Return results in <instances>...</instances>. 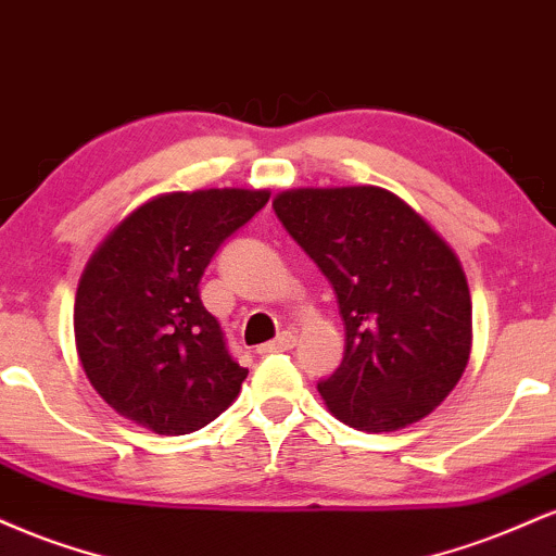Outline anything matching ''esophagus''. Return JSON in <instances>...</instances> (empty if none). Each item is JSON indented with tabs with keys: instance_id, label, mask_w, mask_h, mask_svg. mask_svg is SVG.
I'll return each instance as SVG.
<instances>
[{
	"instance_id": "34e87169",
	"label": "esophagus",
	"mask_w": 556,
	"mask_h": 556,
	"mask_svg": "<svg viewBox=\"0 0 556 556\" xmlns=\"http://www.w3.org/2000/svg\"><path fill=\"white\" fill-rule=\"evenodd\" d=\"M295 342H298V337L292 334V331H282V334H279L277 340H274V342H269V344H261L258 353H261V355H269V353H287V350L295 348Z\"/></svg>"
}]
</instances>
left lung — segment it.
Here are the masks:
<instances>
[{
  "instance_id": "obj_1",
  "label": "left lung",
  "mask_w": 556,
  "mask_h": 556,
  "mask_svg": "<svg viewBox=\"0 0 556 556\" xmlns=\"http://www.w3.org/2000/svg\"><path fill=\"white\" fill-rule=\"evenodd\" d=\"M274 212L340 305L344 355L318 381L329 410L371 433L429 416L470 358V292L452 248L374 185L285 190Z\"/></svg>"
}]
</instances>
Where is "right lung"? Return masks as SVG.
Listing matches in <instances>:
<instances>
[{
    "mask_svg": "<svg viewBox=\"0 0 556 556\" xmlns=\"http://www.w3.org/2000/svg\"><path fill=\"white\" fill-rule=\"evenodd\" d=\"M269 190H195L143 203L96 248L75 295L88 381L119 416L164 437L203 429L232 405L248 368L229 355L198 282Z\"/></svg>",
    "mask_w": 556,
    "mask_h": 556,
    "instance_id": "right-lung-1",
    "label": "right lung"
}]
</instances>
